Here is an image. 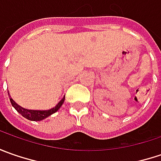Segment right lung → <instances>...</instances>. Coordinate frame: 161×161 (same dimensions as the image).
Listing matches in <instances>:
<instances>
[{"label":"right lung","mask_w":161,"mask_h":161,"mask_svg":"<svg viewBox=\"0 0 161 161\" xmlns=\"http://www.w3.org/2000/svg\"><path fill=\"white\" fill-rule=\"evenodd\" d=\"M8 95H9V101L11 103L12 107L15 108L16 110L21 114L23 117L27 118L28 120L30 121H41L46 119L47 117L50 116L51 114H54L55 112L58 111V109L61 107L62 105L64 102V98L65 96L60 100L58 102V104L54 107V108H51V109H48V110H32V109H27V108H24L20 107L19 105H18L17 103L11 98V97L9 95V93L8 92Z\"/></svg>","instance_id":"obj_1"}]
</instances>
